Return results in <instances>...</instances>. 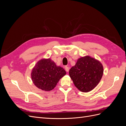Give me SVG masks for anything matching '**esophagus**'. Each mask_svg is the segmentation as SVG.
Listing matches in <instances>:
<instances>
[{"mask_svg": "<svg viewBox=\"0 0 126 126\" xmlns=\"http://www.w3.org/2000/svg\"><path fill=\"white\" fill-rule=\"evenodd\" d=\"M64 68H65V70H66V71L67 72L69 71V67H67V66H65V67H64Z\"/></svg>", "mask_w": 126, "mask_h": 126, "instance_id": "obj_1", "label": "esophagus"}]
</instances>
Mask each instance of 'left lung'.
Instances as JSON below:
<instances>
[{"label":"left lung","mask_w":126,"mask_h":126,"mask_svg":"<svg viewBox=\"0 0 126 126\" xmlns=\"http://www.w3.org/2000/svg\"><path fill=\"white\" fill-rule=\"evenodd\" d=\"M104 68L99 61L89 56L79 58L69 74L80 91L88 93L96 87L102 77Z\"/></svg>","instance_id":"1"}]
</instances>
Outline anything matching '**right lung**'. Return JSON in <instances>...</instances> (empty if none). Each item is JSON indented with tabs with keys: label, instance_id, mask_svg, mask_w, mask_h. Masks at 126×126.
Segmentation results:
<instances>
[{
	"label": "right lung",
	"instance_id": "obj_1",
	"mask_svg": "<svg viewBox=\"0 0 126 126\" xmlns=\"http://www.w3.org/2000/svg\"><path fill=\"white\" fill-rule=\"evenodd\" d=\"M66 74L63 68L57 66L50 58H43L32 68L31 77L33 84L38 88L48 91L54 89Z\"/></svg>",
	"mask_w": 126,
	"mask_h": 126
}]
</instances>
